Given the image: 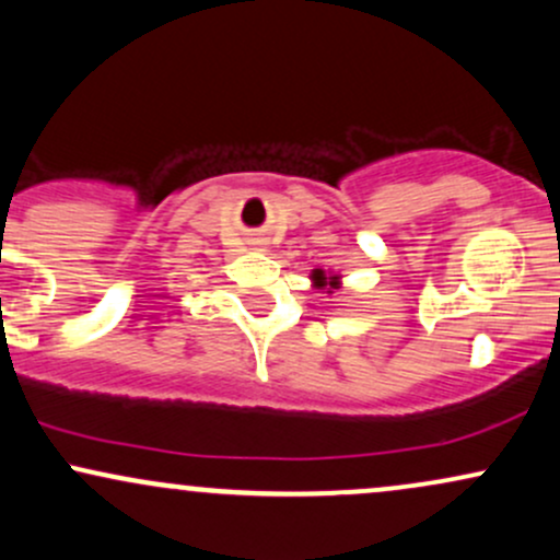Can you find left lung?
<instances>
[{
  "instance_id": "obj_1",
  "label": "left lung",
  "mask_w": 560,
  "mask_h": 560,
  "mask_svg": "<svg viewBox=\"0 0 560 560\" xmlns=\"http://www.w3.org/2000/svg\"><path fill=\"white\" fill-rule=\"evenodd\" d=\"M313 279H316L318 284H324V281H326V276H324V271H316V273H313Z\"/></svg>"
}]
</instances>
